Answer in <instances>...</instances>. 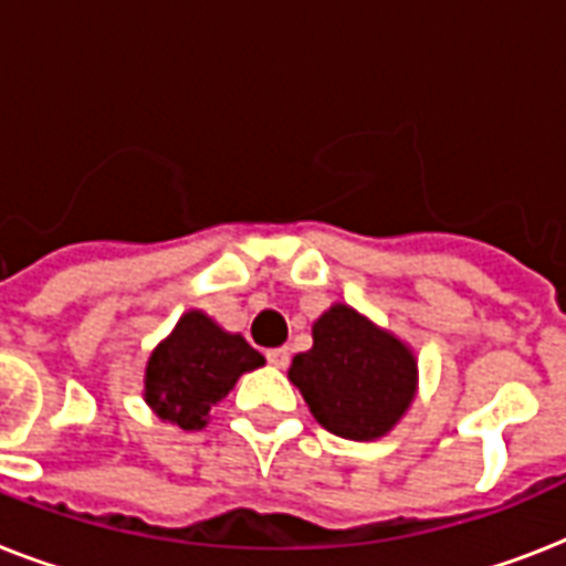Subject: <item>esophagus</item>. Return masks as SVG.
I'll list each match as a JSON object with an SVG mask.
<instances>
[{
	"label": "esophagus",
	"mask_w": 566,
	"mask_h": 566,
	"mask_svg": "<svg viewBox=\"0 0 566 566\" xmlns=\"http://www.w3.org/2000/svg\"><path fill=\"white\" fill-rule=\"evenodd\" d=\"M266 361L273 364V367H279V370H284V367L291 364V349H284V346H279V349H270V353H266Z\"/></svg>",
	"instance_id": "1"
}]
</instances>
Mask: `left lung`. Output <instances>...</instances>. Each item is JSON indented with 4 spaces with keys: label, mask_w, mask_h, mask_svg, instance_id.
I'll return each instance as SVG.
<instances>
[{
    "label": "left lung",
    "mask_w": 566,
    "mask_h": 566,
    "mask_svg": "<svg viewBox=\"0 0 566 566\" xmlns=\"http://www.w3.org/2000/svg\"><path fill=\"white\" fill-rule=\"evenodd\" d=\"M314 346L293 358L287 378L314 420L346 440H378L396 429L417 396V355L361 311L335 302L311 326Z\"/></svg>",
    "instance_id": "left-lung-1"
}]
</instances>
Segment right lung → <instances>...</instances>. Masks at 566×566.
I'll return each mask as SVG.
<instances>
[{"label": "right lung", "instance_id": "right-lung-1", "mask_svg": "<svg viewBox=\"0 0 566 566\" xmlns=\"http://www.w3.org/2000/svg\"><path fill=\"white\" fill-rule=\"evenodd\" d=\"M264 367V355L243 335L226 332L205 311H185L161 344L155 346L144 376V399L161 422L199 431L213 405L238 385L243 373Z\"/></svg>", "mask_w": 566, "mask_h": 566}]
</instances>
